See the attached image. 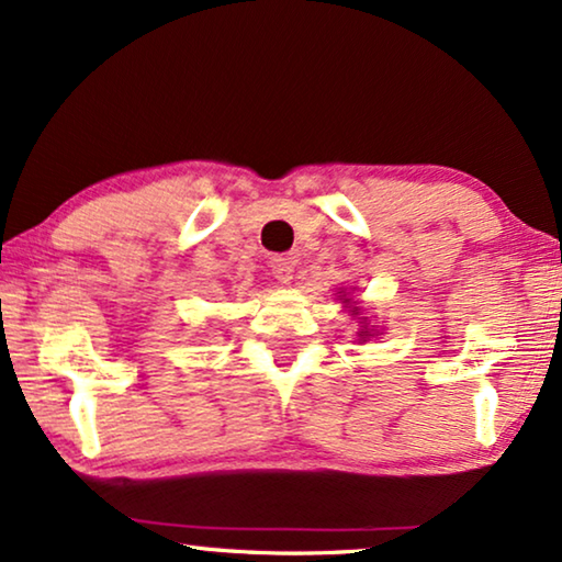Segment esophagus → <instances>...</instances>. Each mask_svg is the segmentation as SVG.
<instances>
[{"instance_id":"obj_1","label":"esophagus","mask_w":562,"mask_h":562,"mask_svg":"<svg viewBox=\"0 0 562 562\" xmlns=\"http://www.w3.org/2000/svg\"><path fill=\"white\" fill-rule=\"evenodd\" d=\"M271 271H273L276 281H279V283H291V279H294V260L276 256L271 260Z\"/></svg>"}]
</instances>
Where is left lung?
<instances>
[{
	"instance_id": "1",
	"label": "left lung",
	"mask_w": 562,
	"mask_h": 562,
	"mask_svg": "<svg viewBox=\"0 0 562 562\" xmlns=\"http://www.w3.org/2000/svg\"><path fill=\"white\" fill-rule=\"evenodd\" d=\"M342 304H348V310H350L352 314H358V306H352V304H350V299H345V302H342ZM368 337H373V335H371V333H368V325H366V322H363V329H360V333H358V340H363V342H366V340H368Z\"/></svg>"
}]
</instances>
